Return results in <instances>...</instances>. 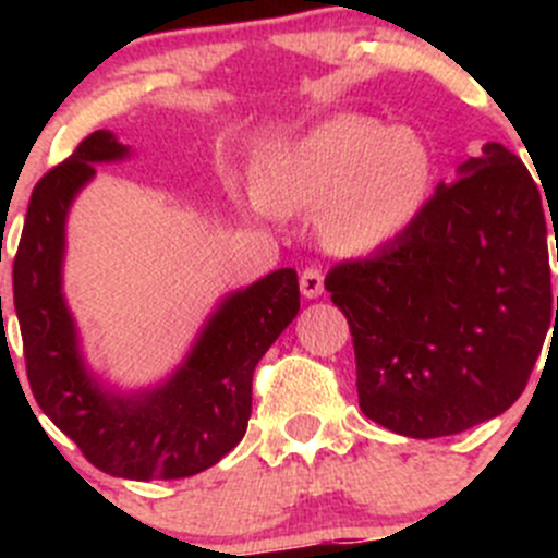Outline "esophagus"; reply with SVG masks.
<instances>
[{"label":"esophagus","instance_id":"esophagus-1","mask_svg":"<svg viewBox=\"0 0 558 558\" xmlns=\"http://www.w3.org/2000/svg\"><path fill=\"white\" fill-rule=\"evenodd\" d=\"M300 289L307 300H315V296L324 294V275H320L318 267H307L300 278Z\"/></svg>","mask_w":558,"mask_h":558}]
</instances>
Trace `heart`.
Instances as JSON below:
<instances>
[{
    "label": "heart",
    "mask_w": 558,
    "mask_h": 558,
    "mask_svg": "<svg viewBox=\"0 0 558 558\" xmlns=\"http://www.w3.org/2000/svg\"><path fill=\"white\" fill-rule=\"evenodd\" d=\"M435 183V154L421 132L340 112L264 159L258 210H320L335 251L375 253L402 238Z\"/></svg>",
    "instance_id": "1"
}]
</instances>
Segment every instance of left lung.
Segmentation results:
<instances>
[{
	"label": "left lung",
	"mask_w": 558,
	"mask_h": 558,
	"mask_svg": "<svg viewBox=\"0 0 558 558\" xmlns=\"http://www.w3.org/2000/svg\"><path fill=\"white\" fill-rule=\"evenodd\" d=\"M459 172L402 238L326 275L353 335L359 408L418 440L505 413L554 320L548 213L532 174L499 143Z\"/></svg>",
	"instance_id": "1"
}]
</instances>
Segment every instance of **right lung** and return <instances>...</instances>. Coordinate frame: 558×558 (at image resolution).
Here are the masks:
<instances>
[{"label":"right lung","mask_w":558,"mask_h":558,"mask_svg":"<svg viewBox=\"0 0 558 558\" xmlns=\"http://www.w3.org/2000/svg\"><path fill=\"white\" fill-rule=\"evenodd\" d=\"M126 156V145L102 129L43 174L13 262V305L39 410L107 475L174 481L218 464L243 440L253 369L300 313V280L294 269H275L229 294L161 386L140 393L102 388L83 362L61 294L64 227L94 165Z\"/></svg>","instance_id":"right-lung-1"}]
</instances>
